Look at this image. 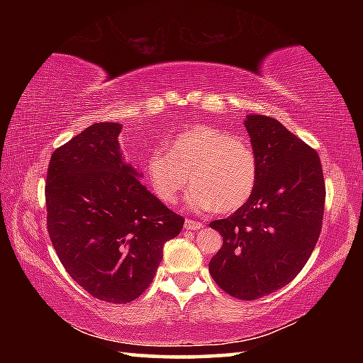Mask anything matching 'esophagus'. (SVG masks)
Returning <instances> with one entry per match:
<instances>
[{"label":"esophagus","instance_id":"obj_1","mask_svg":"<svg viewBox=\"0 0 363 363\" xmlns=\"http://www.w3.org/2000/svg\"><path fill=\"white\" fill-rule=\"evenodd\" d=\"M184 227H186L187 230H200L203 224L200 223V220H194V219H186V223H184Z\"/></svg>","mask_w":363,"mask_h":363}]
</instances>
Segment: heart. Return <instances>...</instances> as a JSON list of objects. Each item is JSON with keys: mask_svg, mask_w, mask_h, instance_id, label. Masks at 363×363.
<instances>
[{"mask_svg": "<svg viewBox=\"0 0 363 363\" xmlns=\"http://www.w3.org/2000/svg\"><path fill=\"white\" fill-rule=\"evenodd\" d=\"M152 150L144 171L163 203L179 200L190 179L187 203L196 211L230 213L250 200L257 181V158L248 140L208 125H195Z\"/></svg>", "mask_w": 363, "mask_h": 363, "instance_id": "obj_1", "label": "heart"}]
</instances>
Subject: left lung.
<instances>
[{"mask_svg":"<svg viewBox=\"0 0 363 363\" xmlns=\"http://www.w3.org/2000/svg\"><path fill=\"white\" fill-rule=\"evenodd\" d=\"M257 158L250 200L213 220L223 247L210 261L213 280L233 298L251 301L290 284L309 259L322 229L325 182L318 153L280 121L247 115Z\"/></svg>","mask_w":363,"mask_h":363,"instance_id":"obj_1","label":"left lung"}]
</instances>
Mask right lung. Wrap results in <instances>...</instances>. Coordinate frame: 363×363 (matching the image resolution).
I'll return each mask as SVG.
<instances>
[{
  "label": "right lung",
  "instance_id": "1",
  "mask_svg": "<svg viewBox=\"0 0 363 363\" xmlns=\"http://www.w3.org/2000/svg\"><path fill=\"white\" fill-rule=\"evenodd\" d=\"M120 123H94L54 150L46 176L48 232L70 277L91 296L139 298L184 218L140 182L120 152Z\"/></svg>",
  "mask_w": 363,
  "mask_h": 363
}]
</instances>
